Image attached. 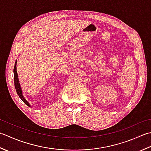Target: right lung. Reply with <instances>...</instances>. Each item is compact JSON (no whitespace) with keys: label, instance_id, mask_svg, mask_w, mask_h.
Masks as SVG:
<instances>
[{"label":"right lung","instance_id":"obj_1","mask_svg":"<svg viewBox=\"0 0 151 151\" xmlns=\"http://www.w3.org/2000/svg\"><path fill=\"white\" fill-rule=\"evenodd\" d=\"M16 64H17V61H15V66H14V85H15V90H16V92L17 94L19 95V98L21 99L24 104H26V105L28 106H30L29 104L27 102V101L24 99V97L23 96V94H22V91H21V86L19 83V79H18V76H17V70H16Z\"/></svg>","mask_w":151,"mask_h":151}]
</instances>
